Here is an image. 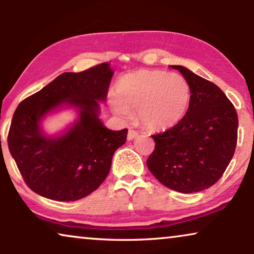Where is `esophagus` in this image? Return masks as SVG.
<instances>
[{"mask_svg":"<svg viewBox=\"0 0 254 254\" xmlns=\"http://www.w3.org/2000/svg\"><path fill=\"white\" fill-rule=\"evenodd\" d=\"M137 136H138V131L131 129V127H130L129 132H127V139L132 140V139H134V138H136Z\"/></svg>","mask_w":254,"mask_h":254,"instance_id":"esophagus-1","label":"esophagus"}]
</instances>
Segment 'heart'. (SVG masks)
I'll list each match as a JSON object with an SVG mask.
<instances>
[{"label": "heart", "instance_id": "heart-1", "mask_svg": "<svg viewBox=\"0 0 254 254\" xmlns=\"http://www.w3.org/2000/svg\"><path fill=\"white\" fill-rule=\"evenodd\" d=\"M190 99V86L180 74L139 69L118 79L114 108L120 114L137 110L144 127L166 130L185 117Z\"/></svg>", "mask_w": 254, "mask_h": 254}]
</instances>
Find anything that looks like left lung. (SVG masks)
Listing matches in <instances>:
<instances>
[{"instance_id": "8db88e82", "label": "left lung", "mask_w": 254, "mask_h": 254, "mask_svg": "<svg viewBox=\"0 0 254 254\" xmlns=\"http://www.w3.org/2000/svg\"><path fill=\"white\" fill-rule=\"evenodd\" d=\"M178 69L190 86L185 117L165 132L151 136L154 151L147 167L159 182L179 192H197L222 178L237 145L238 115L215 83L182 66Z\"/></svg>"}]
</instances>
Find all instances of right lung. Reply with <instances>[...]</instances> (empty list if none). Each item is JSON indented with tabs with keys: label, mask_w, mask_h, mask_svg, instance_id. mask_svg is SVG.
I'll return each instance as SVG.
<instances>
[{
	"label": "right lung",
	"mask_w": 254,
	"mask_h": 254,
	"mask_svg": "<svg viewBox=\"0 0 254 254\" xmlns=\"http://www.w3.org/2000/svg\"><path fill=\"white\" fill-rule=\"evenodd\" d=\"M113 75L108 63L83 72L63 73L18 104L8 146L31 190L50 200L76 201L107 178L115 151L127 134V129H107L99 118V101H106ZM64 103L79 109V120L63 136H45L40 121Z\"/></svg>",
	"instance_id": "right-lung-1"
}]
</instances>
